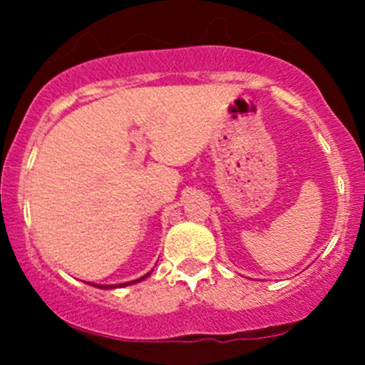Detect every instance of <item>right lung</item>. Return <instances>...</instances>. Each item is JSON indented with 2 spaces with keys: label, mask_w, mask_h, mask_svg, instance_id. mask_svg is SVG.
Returning a JSON list of instances; mask_svg holds the SVG:
<instances>
[{
  "label": "right lung",
  "mask_w": 365,
  "mask_h": 365,
  "mask_svg": "<svg viewBox=\"0 0 365 365\" xmlns=\"http://www.w3.org/2000/svg\"><path fill=\"white\" fill-rule=\"evenodd\" d=\"M150 273H148L145 276H142V278H139V279H135V282H130V283H121V284H98V288H116V287H127V284H132V283H137V282H142V279H145L148 278ZM96 287V284H94Z\"/></svg>",
  "instance_id": "1"
}]
</instances>
